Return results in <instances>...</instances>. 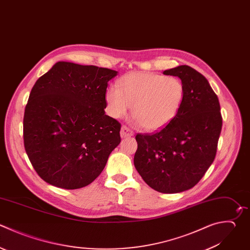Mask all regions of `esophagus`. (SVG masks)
I'll return each instance as SVG.
<instances>
[{"label": "esophagus", "instance_id": "34e87169", "mask_svg": "<svg viewBox=\"0 0 250 250\" xmlns=\"http://www.w3.org/2000/svg\"><path fill=\"white\" fill-rule=\"evenodd\" d=\"M120 135H121L122 138H127V137L133 136V135H134V132H133L130 128H128L127 126L123 125L122 128H121V131H120Z\"/></svg>", "mask_w": 250, "mask_h": 250}]
</instances>
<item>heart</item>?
<instances>
[{"instance_id": "heart-1", "label": "heart", "mask_w": 250, "mask_h": 250, "mask_svg": "<svg viewBox=\"0 0 250 250\" xmlns=\"http://www.w3.org/2000/svg\"><path fill=\"white\" fill-rule=\"evenodd\" d=\"M186 95L185 85L175 76L151 72H134L110 86L105 94L108 113L113 118L132 114L149 131L172 121L180 111Z\"/></svg>"}]
</instances>
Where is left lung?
Returning <instances> with one entry per match:
<instances>
[{
  "label": "left lung",
  "mask_w": 250,
  "mask_h": 250,
  "mask_svg": "<svg viewBox=\"0 0 250 250\" xmlns=\"http://www.w3.org/2000/svg\"><path fill=\"white\" fill-rule=\"evenodd\" d=\"M179 77L186 95L176 117L154 134H138L134 164L143 180L163 193L194 187L217 152L222 115L207 79L188 65L163 72Z\"/></svg>",
  "instance_id": "1"
}]
</instances>
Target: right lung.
Instances as JSON below:
<instances>
[{
  "instance_id": "obj_1",
  "label": "right lung",
  "mask_w": 250,
  "mask_h": 250,
  "mask_svg": "<svg viewBox=\"0 0 250 250\" xmlns=\"http://www.w3.org/2000/svg\"><path fill=\"white\" fill-rule=\"evenodd\" d=\"M117 71L59 62L33 86L23 118L28 158L47 183L88 186L120 144L121 124L104 114L107 83Z\"/></svg>"
}]
</instances>
